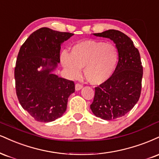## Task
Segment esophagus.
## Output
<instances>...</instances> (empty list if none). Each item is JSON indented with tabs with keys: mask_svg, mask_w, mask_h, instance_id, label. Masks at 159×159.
<instances>
[{
	"mask_svg": "<svg viewBox=\"0 0 159 159\" xmlns=\"http://www.w3.org/2000/svg\"><path fill=\"white\" fill-rule=\"evenodd\" d=\"M82 87H83V85L81 84H75V90L76 91L80 90V89H82Z\"/></svg>",
	"mask_w": 159,
	"mask_h": 159,
	"instance_id": "esophagus-1",
	"label": "esophagus"
}]
</instances>
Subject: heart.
Returning <instances> with one entry per match:
<instances>
[{"mask_svg": "<svg viewBox=\"0 0 159 159\" xmlns=\"http://www.w3.org/2000/svg\"><path fill=\"white\" fill-rule=\"evenodd\" d=\"M119 53L110 43L87 40L75 44L70 54L63 52L61 61L69 76L77 78L84 68L87 81L93 85L104 83L111 78L117 66Z\"/></svg>", "mask_w": 159, "mask_h": 159, "instance_id": "obj_1", "label": "heart"}]
</instances>
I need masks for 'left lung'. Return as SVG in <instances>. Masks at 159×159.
Returning <instances> with one entry per match:
<instances>
[{"instance_id":"obj_1","label":"left lung","mask_w":159,"mask_h":159,"mask_svg":"<svg viewBox=\"0 0 159 159\" xmlns=\"http://www.w3.org/2000/svg\"><path fill=\"white\" fill-rule=\"evenodd\" d=\"M93 35L113 41L119 58L110 79L95 88L90 109L102 119H116L130 111L140 98L143 76L140 54L130 38L118 30H109Z\"/></svg>"}]
</instances>
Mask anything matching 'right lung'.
Wrapping results in <instances>:
<instances>
[{
	"instance_id": "obj_1",
	"label": "right lung",
	"mask_w": 159,
	"mask_h": 159,
	"mask_svg": "<svg viewBox=\"0 0 159 159\" xmlns=\"http://www.w3.org/2000/svg\"><path fill=\"white\" fill-rule=\"evenodd\" d=\"M73 35L43 27L20 47L15 67L16 94L22 107L37 121L61 117L75 92L73 81L52 73L60 63L61 43Z\"/></svg>"
}]
</instances>
